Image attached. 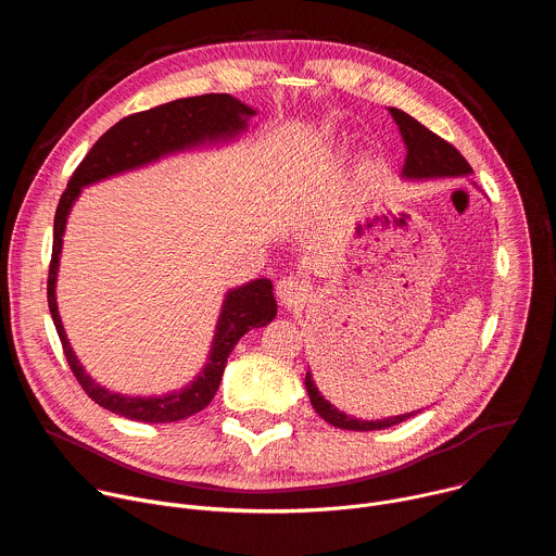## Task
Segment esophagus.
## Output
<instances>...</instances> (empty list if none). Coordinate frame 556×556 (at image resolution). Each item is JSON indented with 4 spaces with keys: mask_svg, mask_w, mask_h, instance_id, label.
<instances>
[{
    "mask_svg": "<svg viewBox=\"0 0 556 556\" xmlns=\"http://www.w3.org/2000/svg\"><path fill=\"white\" fill-rule=\"evenodd\" d=\"M307 292H309V286L294 275H288L277 281V299L286 307L303 303L307 299Z\"/></svg>",
    "mask_w": 556,
    "mask_h": 556,
    "instance_id": "1",
    "label": "esophagus"
}]
</instances>
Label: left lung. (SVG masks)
<instances>
[{
	"instance_id": "left-lung-1",
	"label": "left lung",
	"mask_w": 556,
	"mask_h": 556,
	"mask_svg": "<svg viewBox=\"0 0 556 556\" xmlns=\"http://www.w3.org/2000/svg\"><path fill=\"white\" fill-rule=\"evenodd\" d=\"M389 114L393 118V123L399 125V131L407 144V157H405V169L403 174L407 178H442V176H466L470 174V165L466 163V157L444 138H440L438 134H433L431 129H427L422 123H418L416 118H412L409 114H405L403 110L389 108ZM305 389L309 395V403L314 407V412L319 414L326 422H330L337 429H348V431H374V429H387L399 425L416 414H405V416H395V418H384V420H356L350 418L348 414L339 412L337 407H332L324 395L316 389L309 371L305 374Z\"/></svg>"
}]
</instances>
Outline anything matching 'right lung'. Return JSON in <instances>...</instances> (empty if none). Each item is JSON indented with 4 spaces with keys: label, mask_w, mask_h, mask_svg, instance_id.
Returning <instances> with one entry per match:
<instances>
[{
    "label": "right lung",
    "mask_w": 556,
    "mask_h": 556,
    "mask_svg": "<svg viewBox=\"0 0 556 556\" xmlns=\"http://www.w3.org/2000/svg\"><path fill=\"white\" fill-rule=\"evenodd\" d=\"M253 114L255 112L249 105L232 99L230 94L189 97V99H178L144 112L129 114L123 121H118L114 127H110L94 142V147L88 151L81 165L74 169L67 182V189L61 193V200L54 213L52 257L48 268V305H50V314H52V321H54L65 361L74 378L94 403L110 409L112 414L125 416L129 420H142V422H176L202 412L213 401L226 367V358L232 352L235 343L240 341L249 330L273 321L277 314V301L273 294V283L268 279H257L242 288L230 290L224 301L208 365L198 376V380H193V384H189L187 389L178 393L161 395V399H129V395L108 391L105 387L97 384L84 371V367L78 365L65 339V332L59 319V309H56L54 281H56L59 253L63 242L61 237L65 230L70 206L76 200V195L81 193V187L103 180L108 176L121 174L125 169H134L138 165L151 163L165 153L204 142L206 138L213 140L219 136H232L247 127V116H253Z\"/></svg>",
    "instance_id": "1"
}]
</instances>
